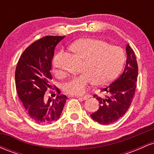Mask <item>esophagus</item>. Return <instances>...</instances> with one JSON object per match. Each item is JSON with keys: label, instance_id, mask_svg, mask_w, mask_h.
<instances>
[{"label": "esophagus", "instance_id": "1", "mask_svg": "<svg viewBox=\"0 0 154 154\" xmlns=\"http://www.w3.org/2000/svg\"><path fill=\"white\" fill-rule=\"evenodd\" d=\"M90 97H91V95H84V96H81L80 98H82L83 100H87L88 98H89Z\"/></svg>", "mask_w": 154, "mask_h": 154}]
</instances>
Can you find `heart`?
Here are the masks:
<instances>
[{"mask_svg":"<svg viewBox=\"0 0 154 154\" xmlns=\"http://www.w3.org/2000/svg\"><path fill=\"white\" fill-rule=\"evenodd\" d=\"M69 48L84 62L80 70L82 73L63 84V91L69 95H83L93 82L99 85L111 82L119 75L125 63V53L121 48L98 39H79Z\"/></svg>","mask_w":154,"mask_h":154,"instance_id":"1","label":"heart"}]
</instances>
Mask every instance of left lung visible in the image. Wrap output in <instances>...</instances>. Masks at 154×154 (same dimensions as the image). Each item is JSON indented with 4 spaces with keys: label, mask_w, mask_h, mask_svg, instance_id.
<instances>
[{
    "label": "left lung",
    "mask_w": 154,
    "mask_h": 154,
    "mask_svg": "<svg viewBox=\"0 0 154 154\" xmlns=\"http://www.w3.org/2000/svg\"><path fill=\"white\" fill-rule=\"evenodd\" d=\"M127 61L121 75L112 83L102 88L103 98L94 95L99 101V109L91 114V118L100 125H109L120 119L128 110L135 95L138 74L135 52L130 45L126 46Z\"/></svg>",
    "instance_id": "1"
}]
</instances>
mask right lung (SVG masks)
Listing matches in <instances>:
<instances>
[{"label":"right lung","mask_w":154,"mask_h":154,"mask_svg":"<svg viewBox=\"0 0 154 154\" xmlns=\"http://www.w3.org/2000/svg\"><path fill=\"white\" fill-rule=\"evenodd\" d=\"M64 36H45L28 46L17 63L15 72L16 88L19 99L28 115L39 125H48L59 119L67 97L58 95L55 99L45 100V93L51 88L52 59L56 45Z\"/></svg>","instance_id":"right-lung-1"}]
</instances>
